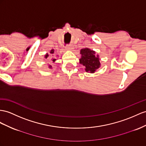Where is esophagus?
<instances>
[{
	"label": "esophagus",
	"mask_w": 146,
	"mask_h": 146,
	"mask_svg": "<svg viewBox=\"0 0 146 146\" xmlns=\"http://www.w3.org/2000/svg\"><path fill=\"white\" fill-rule=\"evenodd\" d=\"M65 49L67 50H73V47L72 46H69V45H67V46H65Z\"/></svg>",
	"instance_id": "esophagus-1"
}]
</instances>
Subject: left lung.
Here are the masks:
<instances>
[{
  "label": "left lung",
  "instance_id": "8db88e82",
  "mask_svg": "<svg viewBox=\"0 0 146 146\" xmlns=\"http://www.w3.org/2000/svg\"><path fill=\"white\" fill-rule=\"evenodd\" d=\"M81 55L80 58V63L84 66L86 72L94 73L100 67L99 55L94 50L89 48H82L80 50Z\"/></svg>",
  "mask_w": 146,
  "mask_h": 146
}]
</instances>
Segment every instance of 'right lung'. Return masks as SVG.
<instances>
[{
	"label": "right lung",
	"instance_id": "right-lung-1",
	"mask_svg": "<svg viewBox=\"0 0 146 146\" xmlns=\"http://www.w3.org/2000/svg\"><path fill=\"white\" fill-rule=\"evenodd\" d=\"M54 54V49H51L50 50V52H49V53H47L46 55H44V57H45V58H48V56H49V55H53V54ZM56 57H58V55H57V56H56ZM52 61H53V62H54L55 60H56V58H52ZM48 68H50V69H52V66H51V65H48Z\"/></svg>",
	"mask_w": 146,
	"mask_h": 146
}]
</instances>
